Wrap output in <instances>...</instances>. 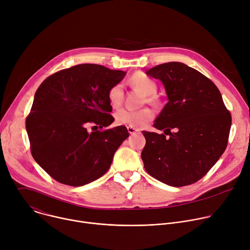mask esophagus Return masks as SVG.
I'll use <instances>...</instances> for the list:
<instances>
[{"label":"esophagus","instance_id":"34e87169","mask_svg":"<svg viewBox=\"0 0 250 250\" xmlns=\"http://www.w3.org/2000/svg\"><path fill=\"white\" fill-rule=\"evenodd\" d=\"M127 130H128V132H129L130 134H135V133H138V132H139V130H138V129H136V128H133V127H130V126H128V127H127Z\"/></svg>","mask_w":250,"mask_h":250}]
</instances>
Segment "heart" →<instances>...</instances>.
<instances>
[{
    "instance_id": "b5f03b06",
    "label": "heart",
    "mask_w": 250,
    "mask_h": 250,
    "mask_svg": "<svg viewBox=\"0 0 250 250\" xmlns=\"http://www.w3.org/2000/svg\"><path fill=\"white\" fill-rule=\"evenodd\" d=\"M129 84L144 94L143 101L149 104H157L158 97L156 92L158 89L157 82L147 76L144 73L138 72L133 74L129 79ZM124 99V87L122 83L113 85L108 91V100L113 108L119 107ZM154 117L153 111L149 108H143L139 110L121 109L115 115V121L118 125L130 126L133 128L145 127Z\"/></svg>"
}]
</instances>
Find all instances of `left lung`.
Here are the masks:
<instances>
[{"label": "left lung", "mask_w": 250, "mask_h": 250, "mask_svg": "<svg viewBox=\"0 0 250 250\" xmlns=\"http://www.w3.org/2000/svg\"><path fill=\"white\" fill-rule=\"evenodd\" d=\"M146 74L163 83L168 102L154 123L164 133L142 132L146 139L141 153L145 170L170 186L193 184L225 151L231 115L215 84L193 68L169 62Z\"/></svg>", "instance_id": "1"}]
</instances>
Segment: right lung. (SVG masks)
<instances>
[{
  "mask_svg": "<svg viewBox=\"0 0 250 250\" xmlns=\"http://www.w3.org/2000/svg\"><path fill=\"white\" fill-rule=\"evenodd\" d=\"M124 71L81 64L61 70L38 88L26 129L35 161L62 184L82 186L104 175L114 153L128 138L126 127L113 123L109 89L122 81Z\"/></svg>",
  "mask_w": 250,
  "mask_h": 250,
  "instance_id": "1",
  "label": "right lung"
}]
</instances>
